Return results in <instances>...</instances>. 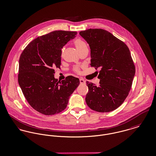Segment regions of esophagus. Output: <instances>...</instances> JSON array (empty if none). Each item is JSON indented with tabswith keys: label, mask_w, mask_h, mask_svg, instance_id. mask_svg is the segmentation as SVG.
Segmentation results:
<instances>
[{
	"label": "esophagus",
	"mask_w": 156,
	"mask_h": 156,
	"mask_svg": "<svg viewBox=\"0 0 156 156\" xmlns=\"http://www.w3.org/2000/svg\"><path fill=\"white\" fill-rule=\"evenodd\" d=\"M80 84H84L85 83V81L83 79H80Z\"/></svg>",
	"instance_id": "34e87169"
}]
</instances>
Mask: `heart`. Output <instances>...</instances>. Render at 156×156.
I'll list each match as a JSON object with an SVG mask.
<instances>
[{
	"label": "heart",
	"instance_id": "1",
	"mask_svg": "<svg viewBox=\"0 0 156 156\" xmlns=\"http://www.w3.org/2000/svg\"><path fill=\"white\" fill-rule=\"evenodd\" d=\"M73 43L76 47V48H77V50H78V51L80 53L81 51H82L83 50H84L85 49L88 48L87 45L85 43V42L83 41L82 39L81 38H76L74 40ZM65 50V48H63L62 49V54H63ZM74 71L75 72H80V69L78 67H75L74 68Z\"/></svg>",
	"mask_w": 156,
	"mask_h": 156
}]
</instances>
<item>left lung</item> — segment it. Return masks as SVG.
Listing matches in <instances>:
<instances>
[{"mask_svg":"<svg viewBox=\"0 0 156 156\" xmlns=\"http://www.w3.org/2000/svg\"><path fill=\"white\" fill-rule=\"evenodd\" d=\"M80 34L89 44L91 66L101 68L98 86L87 81V105L96 112H112L123 103L132 87L135 68L129 49L103 29H88Z\"/></svg>","mask_w":156,"mask_h":156,"instance_id":"8db88e82","label":"left lung"}]
</instances>
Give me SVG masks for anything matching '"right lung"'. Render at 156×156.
Segmentation results:
<instances>
[{
    "instance_id": "add662e5",
    "label": "right lung",
    "mask_w": 156,
    "mask_h": 156,
    "mask_svg": "<svg viewBox=\"0 0 156 156\" xmlns=\"http://www.w3.org/2000/svg\"><path fill=\"white\" fill-rule=\"evenodd\" d=\"M76 34L60 30L38 37L20 56L18 83L30 105L43 115H53L65 109L80 84L73 76L61 82L54 76V68H60L62 48Z\"/></svg>"
}]
</instances>
